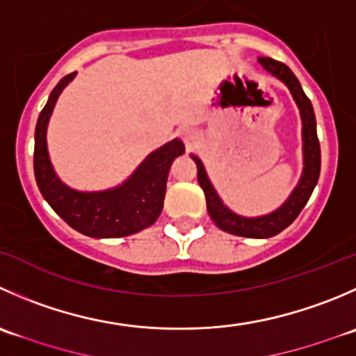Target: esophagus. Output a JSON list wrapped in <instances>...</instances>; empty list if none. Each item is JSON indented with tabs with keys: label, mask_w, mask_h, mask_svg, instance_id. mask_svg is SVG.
<instances>
[{
	"label": "esophagus",
	"mask_w": 356,
	"mask_h": 356,
	"mask_svg": "<svg viewBox=\"0 0 356 356\" xmlns=\"http://www.w3.org/2000/svg\"><path fill=\"white\" fill-rule=\"evenodd\" d=\"M181 139L188 147H191L196 143V132L193 129H182L181 130Z\"/></svg>",
	"instance_id": "esophagus-1"
}]
</instances>
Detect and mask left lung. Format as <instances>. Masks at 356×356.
Returning a JSON list of instances; mask_svg holds the SVG:
<instances>
[{
  "instance_id": "8db88e82",
  "label": "left lung",
  "mask_w": 356,
  "mask_h": 356,
  "mask_svg": "<svg viewBox=\"0 0 356 356\" xmlns=\"http://www.w3.org/2000/svg\"><path fill=\"white\" fill-rule=\"evenodd\" d=\"M257 62L262 65V69H266L270 74H273L275 78L280 79L287 86L292 99H294L299 108L302 123V174L298 186L292 189L289 198L273 212L257 217H245L233 212L227 205H224L219 193L216 191L213 184L210 182L209 174L203 167V161L196 154H191V158L195 160L196 168H198V182L202 186L203 193H205L207 210H209L210 219L216 222V226L226 231V233L236 234V236L271 238L275 234L282 233L287 226H291L296 217L305 209L306 203H308L320 177V143L318 137H316L315 111H313L312 102L302 92L301 83L296 78L294 72L285 64L273 60L270 57H259Z\"/></svg>"
}]
</instances>
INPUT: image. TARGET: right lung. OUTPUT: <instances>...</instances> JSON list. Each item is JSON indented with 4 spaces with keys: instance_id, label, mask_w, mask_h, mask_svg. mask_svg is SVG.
<instances>
[{
    "instance_id": "add662e5",
    "label": "right lung",
    "mask_w": 356,
    "mask_h": 356,
    "mask_svg": "<svg viewBox=\"0 0 356 356\" xmlns=\"http://www.w3.org/2000/svg\"><path fill=\"white\" fill-rule=\"evenodd\" d=\"M76 72L57 83L40 113L34 132V177L48 205L79 233L92 238H120L139 233L156 222L163 209L172 161L184 154V144L174 139L147 154L122 184L102 191H78L58 179L50 161L47 129L58 95Z\"/></svg>"
}]
</instances>
